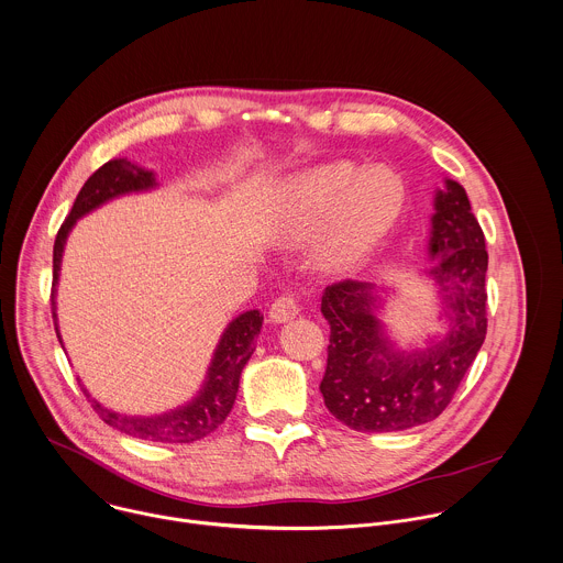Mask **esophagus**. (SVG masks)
<instances>
[{"label":"esophagus","instance_id":"34e87169","mask_svg":"<svg viewBox=\"0 0 563 563\" xmlns=\"http://www.w3.org/2000/svg\"><path fill=\"white\" fill-rule=\"evenodd\" d=\"M298 311H300V305H298L296 296H294V294H285V296H280V298L274 300V305H272V309H269V320H272L274 324H283V322L296 318Z\"/></svg>","mask_w":563,"mask_h":563}]
</instances>
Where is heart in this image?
I'll return each instance as SVG.
<instances>
[{
    "mask_svg": "<svg viewBox=\"0 0 563 563\" xmlns=\"http://www.w3.org/2000/svg\"><path fill=\"white\" fill-rule=\"evenodd\" d=\"M402 210V190L391 176L351 163H324L298 174L285 190L278 236L311 241L320 272L342 274L360 265L391 232Z\"/></svg>",
    "mask_w": 563,
    "mask_h": 563,
    "instance_id": "heart-1",
    "label": "heart"
}]
</instances>
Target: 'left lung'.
I'll return each mask as SVG.
<instances>
[{"label": "left lung", "mask_w": 563, "mask_h": 563, "mask_svg": "<svg viewBox=\"0 0 563 563\" xmlns=\"http://www.w3.org/2000/svg\"><path fill=\"white\" fill-rule=\"evenodd\" d=\"M433 210L424 276L438 289L449 322L444 335L429 338L422 349H400L380 320L385 302L371 283L342 280L322 294L331 335L320 394L353 431H407L435 420L486 338L488 254L464 187L444 178Z\"/></svg>", "instance_id": "8db88e82"}]
</instances>
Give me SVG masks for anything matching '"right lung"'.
<instances>
[{"instance_id": "add662e5", "label": "right lung", "mask_w": 563, "mask_h": 563, "mask_svg": "<svg viewBox=\"0 0 563 563\" xmlns=\"http://www.w3.org/2000/svg\"><path fill=\"white\" fill-rule=\"evenodd\" d=\"M158 183L152 169L139 167L130 163L128 158H112L103 163L81 187V192L75 199V206L64 221V225L57 232L55 239V250H53V318H55V331L59 335V324H57V302H55V291L59 283V272H62V258H64V247L68 241L70 230L77 225V221L92 210L101 208L103 203L119 199L123 195L132 192H147L154 190ZM263 327V313L258 309L245 311L236 316L223 331L212 362L208 366V376L203 380V387L199 394L183 407H176L172 411L158 413V416H125L106 409L97 400L90 398L88 389L84 394L90 398L92 409L99 413V418L110 424L112 429L147 440V442H163V444H190L197 442L212 431H217L225 418L230 416L236 394H239V383H241V373L247 360L254 353V342L261 333ZM64 346V344H62Z\"/></svg>"}]
</instances>
